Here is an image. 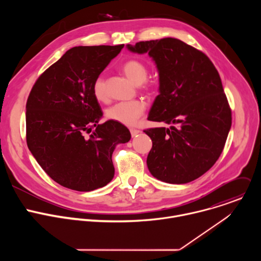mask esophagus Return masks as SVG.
<instances>
[{"label":"esophagus","mask_w":261,"mask_h":261,"mask_svg":"<svg viewBox=\"0 0 261 261\" xmlns=\"http://www.w3.org/2000/svg\"><path fill=\"white\" fill-rule=\"evenodd\" d=\"M139 132H140V131H139L138 129H134V128H131V129H130V133H131V136H132V137L136 136Z\"/></svg>","instance_id":"34e87169"}]
</instances>
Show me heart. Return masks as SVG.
Returning a JSON list of instances; mask_svg holds the SVG:
<instances>
[{
    "mask_svg": "<svg viewBox=\"0 0 261 261\" xmlns=\"http://www.w3.org/2000/svg\"><path fill=\"white\" fill-rule=\"evenodd\" d=\"M122 71L125 75L136 86H139L140 90L144 92L151 91L153 86L148 83V67L140 60L132 59L125 62L122 66ZM92 92L94 97L99 102H107L109 99L107 81L103 75H99L95 79ZM145 104L140 100H133L129 102H120L106 110L108 119L121 123L123 125H134L137 120L144 114Z\"/></svg>",
    "mask_w": 261,
    "mask_h": 261,
    "instance_id": "heart-1",
    "label": "heart"
}]
</instances>
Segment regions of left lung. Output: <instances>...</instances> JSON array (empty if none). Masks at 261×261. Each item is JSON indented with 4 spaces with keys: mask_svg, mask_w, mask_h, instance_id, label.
I'll list each match as a JSON object with an SVG mask.
<instances>
[{
    "mask_svg": "<svg viewBox=\"0 0 261 261\" xmlns=\"http://www.w3.org/2000/svg\"><path fill=\"white\" fill-rule=\"evenodd\" d=\"M127 47L148 53L159 70L160 94L147 120L172 124L143 130L153 141L148 170L169 184L198 178L219 159L231 127V109L216 67L201 50L175 38Z\"/></svg>",
    "mask_w": 261,
    "mask_h": 261,
    "instance_id": "left-lung-1",
    "label": "left lung"
}]
</instances>
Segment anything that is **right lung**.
Returning a JSON list of instances; mask_svg holds the SVG:
<instances>
[{
	"mask_svg": "<svg viewBox=\"0 0 261 261\" xmlns=\"http://www.w3.org/2000/svg\"><path fill=\"white\" fill-rule=\"evenodd\" d=\"M124 44L76 46L47 68L33 86L25 105L27 143L42 169L58 184L87 192L115 175L113 153L128 142L122 124H98L103 113L92 86Z\"/></svg>",
	"mask_w": 261,
	"mask_h": 261,
	"instance_id": "add662e5",
	"label": "right lung"
}]
</instances>
